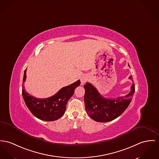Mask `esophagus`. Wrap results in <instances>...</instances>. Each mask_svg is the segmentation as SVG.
I'll return each instance as SVG.
<instances>
[{
  "mask_svg": "<svg viewBox=\"0 0 159 159\" xmlns=\"http://www.w3.org/2000/svg\"><path fill=\"white\" fill-rule=\"evenodd\" d=\"M87 80H88L87 76H85V75L83 76L81 78V84H84L87 81Z\"/></svg>",
  "mask_w": 159,
  "mask_h": 159,
  "instance_id": "obj_1",
  "label": "esophagus"
}]
</instances>
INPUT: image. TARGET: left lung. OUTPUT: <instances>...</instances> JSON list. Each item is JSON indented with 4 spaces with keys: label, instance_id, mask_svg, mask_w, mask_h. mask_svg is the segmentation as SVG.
<instances>
[{
    "label": "left lung",
    "instance_id": "left-lung-1",
    "mask_svg": "<svg viewBox=\"0 0 159 159\" xmlns=\"http://www.w3.org/2000/svg\"><path fill=\"white\" fill-rule=\"evenodd\" d=\"M129 79H132V76H129ZM84 87L86 112L92 119L99 122H109L121 115L130 104L135 91L134 84L133 83L131 92L125 96L107 99L101 95L89 83L84 85Z\"/></svg>",
    "mask_w": 159,
    "mask_h": 159
}]
</instances>
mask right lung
<instances>
[{
  "label": "right lung",
  "mask_w": 159,
  "mask_h": 159,
  "mask_svg": "<svg viewBox=\"0 0 159 159\" xmlns=\"http://www.w3.org/2000/svg\"><path fill=\"white\" fill-rule=\"evenodd\" d=\"M26 69L23 78L22 96L28 109L34 116L45 121H53L60 118L64 114L68 100L74 95L75 89L81 82L78 80L72 84L64 87L55 95L48 98L39 99L28 93L23 84L26 78Z\"/></svg>",
  "instance_id": "right-lung-1"
}]
</instances>
